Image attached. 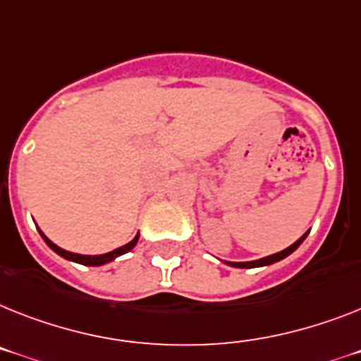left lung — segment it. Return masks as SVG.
I'll return each instance as SVG.
<instances>
[{
  "label": "left lung",
  "instance_id": "left-lung-1",
  "mask_svg": "<svg viewBox=\"0 0 361 361\" xmlns=\"http://www.w3.org/2000/svg\"><path fill=\"white\" fill-rule=\"evenodd\" d=\"M308 233H305L299 240H295L292 244V246H288L286 250L279 251V253H274V255H268L264 257V259H259V260H250V262H226V264L233 266V268H260V266H268V264H274V262H279V260H283L284 257H288L290 253H293V251L298 250L299 246H301V242L307 238Z\"/></svg>",
  "mask_w": 361,
  "mask_h": 361
}]
</instances>
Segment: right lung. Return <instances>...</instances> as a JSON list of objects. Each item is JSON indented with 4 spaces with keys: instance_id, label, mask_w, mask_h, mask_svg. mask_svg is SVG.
<instances>
[{
    "instance_id": "right-lung-1",
    "label": "right lung",
    "mask_w": 361,
    "mask_h": 361,
    "mask_svg": "<svg viewBox=\"0 0 361 361\" xmlns=\"http://www.w3.org/2000/svg\"><path fill=\"white\" fill-rule=\"evenodd\" d=\"M40 231V229H38ZM42 238L45 240V244L51 247V250L54 251V253H59L60 257H63V259H68V260H73V262H78V264H84V266H102L106 264V262H111L114 259H117V257L124 255V253H128L130 250H134V246L137 244L139 240V233L134 237V240H130L128 244H124V246L117 247V250L110 251V253H104V255H78V253H71V251H66L62 250V247H59L54 242H51L49 238L45 237L44 233L40 231Z\"/></svg>"
}]
</instances>
